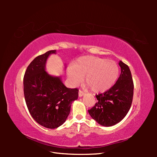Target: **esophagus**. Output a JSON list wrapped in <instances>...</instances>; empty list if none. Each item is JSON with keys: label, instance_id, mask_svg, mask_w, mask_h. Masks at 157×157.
Segmentation results:
<instances>
[{"label": "esophagus", "instance_id": "1", "mask_svg": "<svg viewBox=\"0 0 157 157\" xmlns=\"http://www.w3.org/2000/svg\"><path fill=\"white\" fill-rule=\"evenodd\" d=\"M84 95V93L82 91V90H79V92H78V96H79V97H82V96H83Z\"/></svg>", "mask_w": 157, "mask_h": 157}]
</instances>
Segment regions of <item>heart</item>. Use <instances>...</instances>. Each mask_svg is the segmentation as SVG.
I'll use <instances>...</instances> for the list:
<instances>
[{
	"label": "heart",
	"mask_w": 157,
	"mask_h": 157,
	"mask_svg": "<svg viewBox=\"0 0 157 157\" xmlns=\"http://www.w3.org/2000/svg\"><path fill=\"white\" fill-rule=\"evenodd\" d=\"M117 64L111 60L96 56H83L69 66L67 75L73 85H77L84 77L85 83L94 92H104L110 89L118 77Z\"/></svg>",
	"instance_id": "1"
}]
</instances>
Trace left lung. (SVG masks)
Returning <instances> with one entry per match:
<instances>
[{"instance_id": "8db88e82", "label": "left lung", "mask_w": 157, "mask_h": 157, "mask_svg": "<svg viewBox=\"0 0 157 157\" xmlns=\"http://www.w3.org/2000/svg\"><path fill=\"white\" fill-rule=\"evenodd\" d=\"M121 73L107 91L96 95L98 102L88 110L98 124L111 126L121 121L129 111L134 95V82L129 67L120 61Z\"/></svg>"}]
</instances>
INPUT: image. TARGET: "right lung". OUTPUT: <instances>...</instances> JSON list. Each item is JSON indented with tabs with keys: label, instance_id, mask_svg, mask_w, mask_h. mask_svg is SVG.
Returning <instances> with one entry per match:
<instances>
[{
	"label": "right lung",
	"instance_id": "add662e5",
	"mask_svg": "<svg viewBox=\"0 0 157 157\" xmlns=\"http://www.w3.org/2000/svg\"><path fill=\"white\" fill-rule=\"evenodd\" d=\"M56 50L37 56L28 66L23 77V92L31 117L37 123L54 129L65 122L72 102L78 99V89L68 88L61 77H53L45 69L46 60Z\"/></svg>",
	"mask_w": 157,
	"mask_h": 157
}]
</instances>
